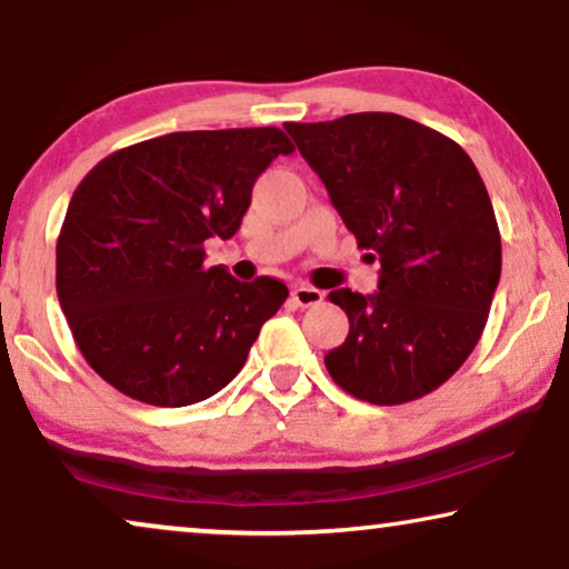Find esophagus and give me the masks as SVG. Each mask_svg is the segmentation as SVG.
Wrapping results in <instances>:
<instances>
[{
	"label": "esophagus",
	"instance_id": "esophagus-1",
	"mask_svg": "<svg viewBox=\"0 0 569 569\" xmlns=\"http://www.w3.org/2000/svg\"><path fill=\"white\" fill-rule=\"evenodd\" d=\"M321 300H323V292L316 290V287H310V284H295L292 287V302L298 308H313Z\"/></svg>",
	"mask_w": 569,
	"mask_h": 569
}]
</instances>
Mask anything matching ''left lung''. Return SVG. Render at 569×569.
<instances>
[{
  "instance_id": "1",
  "label": "left lung",
  "mask_w": 569,
  "mask_h": 569,
  "mask_svg": "<svg viewBox=\"0 0 569 569\" xmlns=\"http://www.w3.org/2000/svg\"><path fill=\"white\" fill-rule=\"evenodd\" d=\"M284 129L357 246L380 261L376 295L329 292L349 333L326 370L378 407L422 399L473 352L500 282V228L477 166L453 139L396 113Z\"/></svg>"
}]
</instances>
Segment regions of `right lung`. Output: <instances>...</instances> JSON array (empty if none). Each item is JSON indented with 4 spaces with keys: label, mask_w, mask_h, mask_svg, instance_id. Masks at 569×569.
<instances>
[{
    "label": "right lung",
    "mask_w": 569,
    "mask_h": 569,
    "mask_svg": "<svg viewBox=\"0 0 569 569\" xmlns=\"http://www.w3.org/2000/svg\"><path fill=\"white\" fill-rule=\"evenodd\" d=\"M277 127L176 131L116 150L82 178L57 240V295L92 370L152 407H189L230 383L282 308L274 277L204 267V240L238 232L277 154Z\"/></svg>",
    "instance_id": "1"
}]
</instances>
